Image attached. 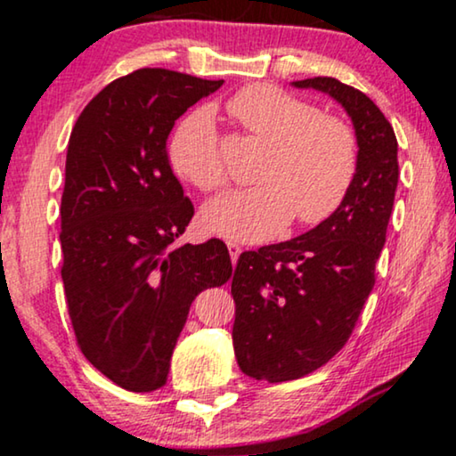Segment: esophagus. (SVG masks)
<instances>
[{
    "label": "esophagus",
    "instance_id": "obj_1",
    "mask_svg": "<svg viewBox=\"0 0 456 456\" xmlns=\"http://www.w3.org/2000/svg\"><path fill=\"white\" fill-rule=\"evenodd\" d=\"M228 251H230V259H232V264H236V261H239V257H240V253H242L240 245H236V242L228 240Z\"/></svg>",
    "mask_w": 456,
    "mask_h": 456
}]
</instances>
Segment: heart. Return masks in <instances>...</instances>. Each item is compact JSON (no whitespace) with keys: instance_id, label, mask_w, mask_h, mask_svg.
I'll list each match as a JSON object with an SVG mask.
<instances>
[{"instance_id":"1","label":"heart","mask_w":456,"mask_h":456,"mask_svg":"<svg viewBox=\"0 0 456 456\" xmlns=\"http://www.w3.org/2000/svg\"><path fill=\"white\" fill-rule=\"evenodd\" d=\"M248 133L270 142L257 172L259 184L230 191L205 205L201 222L224 239L257 242L295 220L315 226L340 208L359 164L357 139L345 122L270 85H251L228 102ZM172 167L201 191L226 184L220 136L211 110L191 111L167 145Z\"/></svg>"}]
</instances>
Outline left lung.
Masks as SVG:
<instances>
[{"mask_svg":"<svg viewBox=\"0 0 456 456\" xmlns=\"http://www.w3.org/2000/svg\"><path fill=\"white\" fill-rule=\"evenodd\" d=\"M326 93L354 128L359 164L345 201L309 232L247 251L232 276L234 354L247 376L289 382L346 345L376 284L398 184V142L365 93L330 77L292 83Z\"/></svg>","mask_w":456,"mask_h":456,"instance_id":"obj_1","label":"left lung"}]
</instances>
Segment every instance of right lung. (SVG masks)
<instances>
[{"label":"right lung","mask_w":456,"mask_h":456,"mask_svg":"<svg viewBox=\"0 0 456 456\" xmlns=\"http://www.w3.org/2000/svg\"><path fill=\"white\" fill-rule=\"evenodd\" d=\"M224 80L142 68L110 83L74 124L61 195V280L78 346L130 392L166 384L199 292L226 284V245L174 247L192 203L174 176V122Z\"/></svg>","instance_id":"1"}]
</instances>
